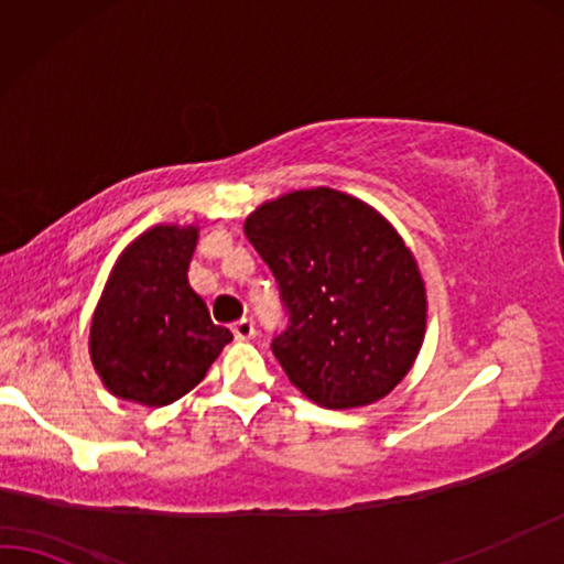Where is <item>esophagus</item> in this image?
Returning <instances> with one entry per match:
<instances>
[{"mask_svg": "<svg viewBox=\"0 0 564 564\" xmlns=\"http://www.w3.org/2000/svg\"><path fill=\"white\" fill-rule=\"evenodd\" d=\"M231 333H235L237 340H252V337H254V322L247 319V317L237 319L235 327H231Z\"/></svg>", "mask_w": 564, "mask_h": 564, "instance_id": "esophagus-1", "label": "esophagus"}]
</instances>
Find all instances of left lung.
<instances>
[{
	"label": "left lung",
	"instance_id": "1",
	"mask_svg": "<svg viewBox=\"0 0 564 564\" xmlns=\"http://www.w3.org/2000/svg\"><path fill=\"white\" fill-rule=\"evenodd\" d=\"M273 270L289 325L273 356L299 392L329 410L387 397L425 337V283L397 229L333 187L294 191L245 219Z\"/></svg>",
	"mask_w": 564,
	"mask_h": 564
}]
</instances>
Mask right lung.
Segmentation results:
<instances>
[{"label":"right lung","mask_w":564,"mask_h":564,"mask_svg":"<svg viewBox=\"0 0 564 564\" xmlns=\"http://www.w3.org/2000/svg\"><path fill=\"white\" fill-rule=\"evenodd\" d=\"M198 227L156 224L120 252L89 325L97 377L120 400L164 408L191 392L224 345L204 299L187 283Z\"/></svg>","instance_id":"1"}]
</instances>
